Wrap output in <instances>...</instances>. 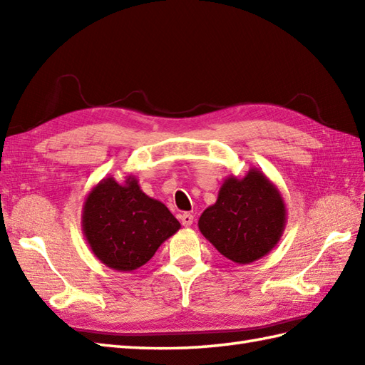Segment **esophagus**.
<instances>
[{
    "mask_svg": "<svg viewBox=\"0 0 365 365\" xmlns=\"http://www.w3.org/2000/svg\"><path fill=\"white\" fill-rule=\"evenodd\" d=\"M192 221H195V218H192V215H191V213H182V215H180V222H182V226H185V227H190L191 224H192Z\"/></svg>",
    "mask_w": 365,
    "mask_h": 365,
    "instance_id": "34e87169",
    "label": "esophagus"
}]
</instances>
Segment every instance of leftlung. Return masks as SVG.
Here are the masks:
<instances>
[{
    "instance_id": "left-lung-1",
    "label": "left lung",
    "mask_w": 365,
    "mask_h": 365,
    "mask_svg": "<svg viewBox=\"0 0 365 365\" xmlns=\"http://www.w3.org/2000/svg\"><path fill=\"white\" fill-rule=\"evenodd\" d=\"M287 222L281 191L251 168L243 177L229 175L218 199L199 218V230L224 257L246 265L267 255L281 240Z\"/></svg>"
}]
</instances>
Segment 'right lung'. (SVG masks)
Returning a JSON list of instances; mask_svg holds the SVG:
<instances>
[{
  "label": "right lung",
  "instance_id": "obj_1",
  "mask_svg": "<svg viewBox=\"0 0 365 365\" xmlns=\"http://www.w3.org/2000/svg\"><path fill=\"white\" fill-rule=\"evenodd\" d=\"M83 234L96 257L115 271L138 269L180 229L174 215L145 195L135 175L105 177L83 204Z\"/></svg>",
  "mask_w": 365,
  "mask_h": 365
}]
</instances>
